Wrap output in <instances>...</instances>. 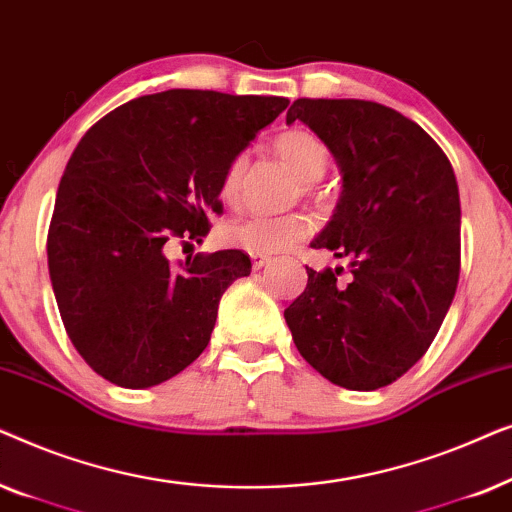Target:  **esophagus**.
Instances as JSON below:
<instances>
[{
    "label": "esophagus",
    "instance_id": "obj_1",
    "mask_svg": "<svg viewBox=\"0 0 512 512\" xmlns=\"http://www.w3.org/2000/svg\"><path fill=\"white\" fill-rule=\"evenodd\" d=\"M251 263H254V270H261L265 265L272 263L270 256H261V254H251Z\"/></svg>",
    "mask_w": 512,
    "mask_h": 512
}]
</instances>
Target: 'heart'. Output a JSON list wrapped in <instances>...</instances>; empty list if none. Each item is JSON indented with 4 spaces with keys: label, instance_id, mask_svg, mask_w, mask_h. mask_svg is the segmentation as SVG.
<instances>
[{
    "label": "heart",
    "instance_id": "1",
    "mask_svg": "<svg viewBox=\"0 0 512 512\" xmlns=\"http://www.w3.org/2000/svg\"><path fill=\"white\" fill-rule=\"evenodd\" d=\"M277 156L296 172V177L305 184H314L324 177L328 170V149L321 139L307 130H289L277 137ZM247 172V156L240 153L230 160L226 172L221 177V198L226 205H237L242 195V181ZM310 233V219L300 214L286 216H247V219L228 223L223 230L228 244L249 254L270 256L277 251L289 249L293 242L303 240Z\"/></svg>",
    "mask_w": 512,
    "mask_h": 512
}]
</instances>
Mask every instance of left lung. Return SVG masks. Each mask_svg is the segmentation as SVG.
Here are the masks:
<instances>
[{
	"instance_id": "8db88e82",
	"label": "left lung",
	"mask_w": 512,
	"mask_h": 512,
	"mask_svg": "<svg viewBox=\"0 0 512 512\" xmlns=\"http://www.w3.org/2000/svg\"><path fill=\"white\" fill-rule=\"evenodd\" d=\"M300 121L333 153L342 193L310 247L349 258L307 268L284 310L298 352L338 387H387L422 359L459 282L461 205L443 149L398 111L366 100H296Z\"/></svg>"
}]
</instances>
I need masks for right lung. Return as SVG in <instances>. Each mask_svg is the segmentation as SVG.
<instances>
[{
  "instance_id": "obj_1",
  "label": "right lung",
  "mask_w": 512,
  "mask_h": 512,
  "mask_svg": "<svg viewBox=\"0 0 512 512\" xmlns=\"http://www.w3.org/2000/svg\"><path fill=\"white\" fill-rule=\"evenodd\" d=\"M286 104L174 88L130 100L83 135L60 179L46 249L69 340L104 380L149 389L205 352L223 291L251 261L223 249L174 270L165 242L209 233L228 163Z\"/></svg>"
}]
</instances>
